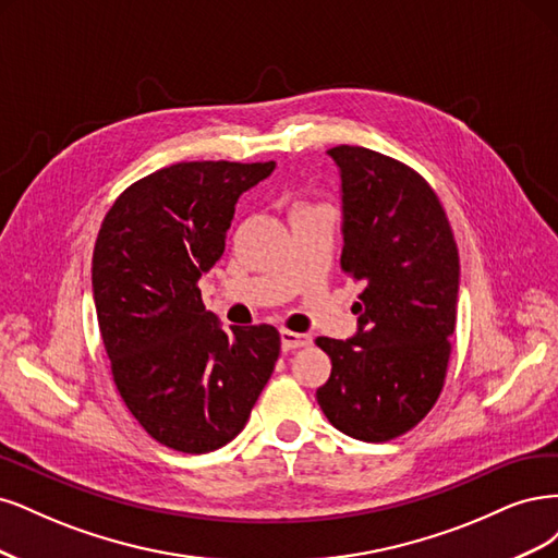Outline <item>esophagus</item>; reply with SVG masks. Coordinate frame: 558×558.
I'll return each instance as SVG.
<instances>
[{
	"mask_svg": "<svg viewBox=\"0 0 558 558\" xmlns=\"http://www.w3.org/2000/svg\"><path fill=\"white\" fill-rule=\"evenodd\" d=\"M280 343H282L284 352H290V350H299V348L311 345L313 338L308 333H296V331H290V329H282L280 331Z\"/></svg>",
	"mask_w": 558,
	"mask_h": 558,
	"instance_id": "esophagus-1",
	"label": "esophagus"
}]
</instances>
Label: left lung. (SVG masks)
<instances>
[{
  "mask_svg": "<svg viewBox=\"0 0 558 558\" xmlns=\"http://www.w3.org/2000/svg\"><path fill=\"white\" fill-rule=\"evenodd\" d=\"M327 153L343 187L340 268L364 292L352 338L315 340L331 359L317 403L345 436L387 442L417 426L442 391L459 250L440 199L415 169L362 146Z\"/></svg>",
  "mask_w": 558,
  "mask_h": 558,
  "instance_id": "1",
  "label": "left lung"
}]
</instances>
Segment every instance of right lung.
<instances>
[{
    "label": "right lung",
    "instance_id": "add662e5",
    "mask_svg": "<svg viewBox=\"0 0 558 558\" xmlns=\"http://www.w3.org/2000/svg\"><path fill=\"white\" fill-rule=\"evenodd\" d=\"M276 161H181L106 213L93 292L113 383L159 445L206 454L236 438L280 354L271 325L222 331L199 278L225 253L239 196Z\"/></svg>",
    "mask_w": 558,
    "mask_h": 558
}]
</instances>
